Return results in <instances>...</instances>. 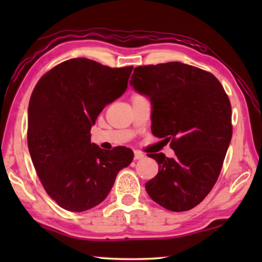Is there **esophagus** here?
<instances>
[{"label":"esophagus","instance_id":"esophagus-1","mask_svg":"<svg viewBox=\"0 0 262 262\" xmlns=\"http://www.w3.org/2000/svg\"><path fill=\"white\" fill-rule=\"evenodd\" d=\"M144 157V155L142 152H139V151H135L134 154V161H139V159H142Z\"/></svg>","mask_w":262,"mask_h":262}]
</instances>
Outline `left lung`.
<instances>
[{"label": "left lung", "mask_w": 262, "mask_h": 262, "mask_svg": "<svg viewBox=\"0 0 262 262\" xmlns=\"http://www.w3.org/2000/svg\"><path fill=\"white\" fill-rule=\"evenodd\" d=\"M152 103L151 132L170 142L176 157L149 154L157 176L149 196L171 211L196 207L216 184L232 137L231 104L214 75L181 62L140 66L130 78Z\"/></svg>", "instance_id": "1"}]
</instances>
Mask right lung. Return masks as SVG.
<instances>
[{"label":"right lung","mask_w":262,"mask_h":262,"mask_svg":"<svg viewBox=\"0 0 262 262\" xmlns=\"http://www.w3.org/2000/svg\"><path fill=\"white\" fill-rule=\"evenodd\" d=\"M133 66L111 68L90 59L63 61L42 75L29 103L28 145L47 194L66 210L84 211L107 196L130 149L91 143V127L128 86Z\"/></svg>","instance_id":"obj_1"}]
</instances>
